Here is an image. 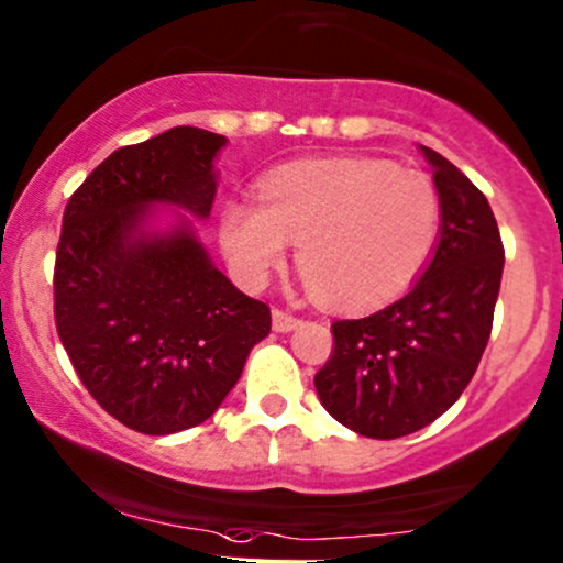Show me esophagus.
Listing matches in <instances>:
<instances>
[{
    "mask_svg": "<svg viewBox=\"0 0 563 563\" xmlns=\"http://www.w3.org/2000/svg\"><path fill=\"white\" fill-rule=\"evenodd\" d=\"M296 325H299V318H296L294 312H288V310H272V329H275V331L288 333V331H294Z\"/></svg>",
    "mask_w": 563,
    "mask_h": 563,
    "instance_id": "1",
    "label": "esophagus"
}]
</instances>
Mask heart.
Masks as SVG:
<instances>
[{"label":"heart","mask_w":563,"mask_h":563,"mask_svg":"<svg viewBox=\"0 0 563 563\" xmlns=\"http://www.w3.org/2000/svg\"><path fill=\"white\" fill-rule=\"evenodd\" d=\"M441 197L424 173L379 157L296 159L264 173L258 200L221 206L219 238L245 283H264L296 243L301 277L339 307L404 294L441 238Z\"/></svg>","instance_id":"1"}]
</instances>
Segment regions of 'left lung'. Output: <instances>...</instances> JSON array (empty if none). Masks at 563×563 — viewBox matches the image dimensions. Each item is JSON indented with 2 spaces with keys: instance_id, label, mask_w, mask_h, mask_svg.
I'll return each instance as SVG.
<instances>
[{
  "instance_id": "left-lung-1",
  "label": "left lung",
  "mask_w": 563,
  "mask_h": 563,
  "mask_svg": "<svg viewBox=\"0 0 563 563\" xmlns=\"http://www.w3.org/2000/svg\"><path fill=\"white\" fill-rule=\"evenodd\" d=\"M441 197V238L409 294L368 318L331 325L329 363L314 374L320 404L366 438L409 435L435 422L473 379L492 333L505 249L489 200L422 146Z\"/></svg>"
}]
</instances>
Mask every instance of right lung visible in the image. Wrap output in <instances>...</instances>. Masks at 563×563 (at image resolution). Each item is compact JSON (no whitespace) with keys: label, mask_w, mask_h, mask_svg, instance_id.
I'll use <instances>...</instances> for the list:
<instances>
[{"label":"right lung","mask_w":563,"mask_h":563,"mask_svg":"<svg viewBox=\"0 0 563 563\" xmlns=\"http://www.w3.org/2000/svg\"><path fill=\"white\" fill-rule=\"evenodd\" d=\"M224 135L178 125L111 152L71 195L55 251V329L88 393L144 435L195 428L272 329L264 301L213 267L187 219H208Z\"/></svg>","instance_id":"1"}]
</instances>
